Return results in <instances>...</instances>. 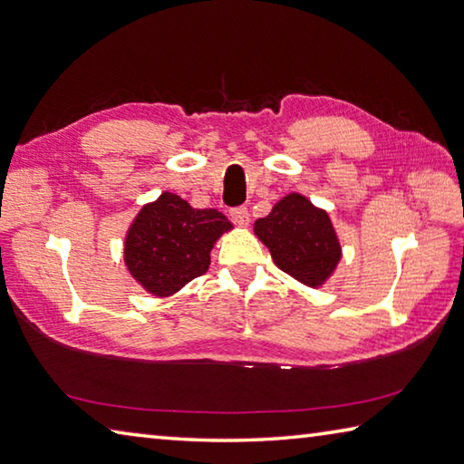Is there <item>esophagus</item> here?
<instances>
[{"instance_id":"34e87169","label":"esophagus","mask_w":464,"mask_h":464,"mask_svg":"<svg viewBox=\"0 0 464 464\" xmlns=\"http://www.w3.org/2000/svg\"><path fill=\"white\" fill-rule=\"evenodd\" d=\"M230 220H232L236 226H248V222H250L248 208H246V206L232 208V209H230Z\"/></svg>"}]
</instances>
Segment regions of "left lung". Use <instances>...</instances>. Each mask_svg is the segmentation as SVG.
I'll use <instances>...</instances> for the list:
<instances>
[{
  "label": "left lung",
  "mask_w": 464,
  "mask_h": 464,
  "mask_svg": "<svg viewBox=\"0 0 464 464\" xmlns=\"http://www.w3.org/2000/svg\"><path fill=\"white\" fill-rule=\"evenodd\" d=\"M255 232L275 265L309 286L325 281L341 256L329 216L299 194L283 198L273 212L256 220Z\"/></svg>",
  "instance_id": "1"
}]
</instances>
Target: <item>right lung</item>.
<instances>
[{
  "mask_svg": "<svg viewBox=\"0 0 464 464\" xmlns=\"http://www.w3.org/2000/svg\"><path fill=\"white\" fill-rule=\"evenodd\" d=\"M232 224L218 209H194L165 191L145 206L127 234L125 262L153 295H171L209 266V250Z\"/></svg>",
  "mask_w": 464,
  "mask_h": 464,
  "instance_id": "add662e5",
  "label": "right lung"
}]
</instances>
